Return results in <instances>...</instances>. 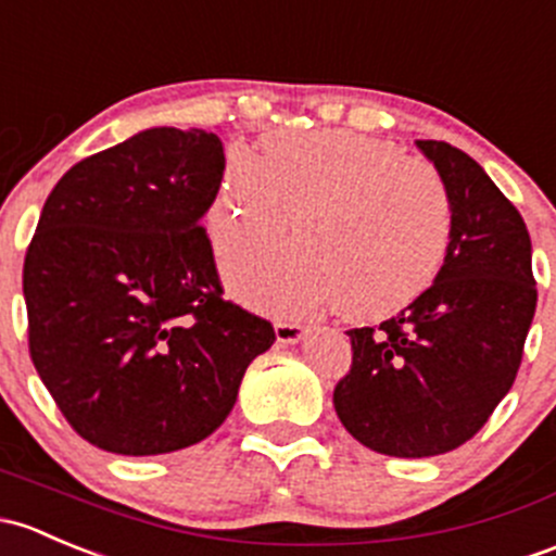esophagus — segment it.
I'll list each match as a JSON object with an SVG mask.
<instances>
[{"label":"esophagus","instance_id":"1","mask_svg":"<svg viewBox=\"0 0 556 556\" xmlns=\"http://www.w3.org/2000/svg\"><path fill=\"white\" fill-rule=\"evenodd\" d=\"M307 329L300 324H291V320H276V340L280 345H294V342L305 340Z\"/></svg>","mask_w":556,"mask_h":556}]
</instances>
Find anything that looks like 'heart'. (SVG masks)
I'll return each instance as SVG.
<instances>
[{"instance_id":"heart-1","label":"heart","mask_w":556,"mask_h":556,"mask_svg":"<svg viewBox=\"0 0 556 556\" xmlns=\"http://www.w3.org/2000/svg\"><path fill=\"white\" fill-rule=\"evenodd\" d=\"M302 216L305 243L254 245L225 260L238 300L273 316L340 305L353 318L404 311L442 273L452 200L428 165L351 130H276L262 154L227 152L208 211L219 251L278 240Z\"/></svg>"}]
</instances>
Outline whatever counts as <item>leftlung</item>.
Returning a JSON list of instances; mask_svg holds the SVG:
<instances>
[{"mask_svg": "<svg viewBox=\"0 0 556 556\" xmlns=\"http://www.w3.org/2000/svg\"><path fill=\"white\" fill-rule=\"evenodd\" d=\"M415 144L450 192V254L402 313L345 331L353 364L334 388L345 431L391 457L444 455L488 422L511 391L538 300L519 211L466 152Z\"/></svg>", "mask_w": 556, "mask_h": 556, "instance_id": "obj_1", "label": "left lung"}]
</instances>
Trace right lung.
Returning a JSON list of instances; mask_svg holds the SVG:
<instances>
[{
  "label": "right lung",
  "mask_w": 556,
  "mask_h": 556,
  "mask_svg": "<svg viewBox=\"0 0 556 556\" xmlns=\"http://www.w3.org/2000/svg\"><path fill=\"white\" fill-rule=\"evenodd\" d=\"M225 174L216 134L150 128L79 160L23 262L28 351L68 426L114 455L192 447L276 342L222 300L200 219Z\"/></svg>",
  "instance_id": "right-lung-1"
}]
</instances>
